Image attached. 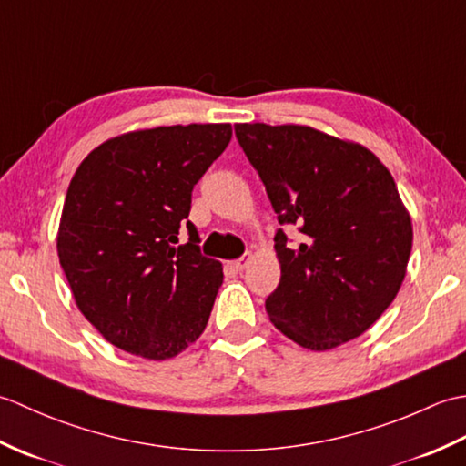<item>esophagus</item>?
I'll return each mask as SVG.
<instances>
[{
  "label": "esophagus",
  "instance_id": "34e87169",
  "mask_svg": "<svg viewBox=\"0 0 466 466\" xmlns=\"http://www.w3.org/2000/svg\"><path fill=\"white\" fill-rule=\"evenodd\" d=\"M250 260H252V256L250 254H244V256H240L238 260H232V262H228V268L230 270H234V272H242L246 266L250 264Z\"/></svg>",
  "mask_w": 466,
  "mask_h": 466
}]
</instances>
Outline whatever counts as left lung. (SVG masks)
Listing matches in <instances>:
<instances>
[{"instance_id":"obj_1","label":"left lung","mask_w":466,"mask_h":466,"mask_svg":"<svg viewBox=\"0 0 466 466\" xmlns=\"http://www.w3.org/2000/svg\"><path fill=\"white\" fill-rule=\"evenodd\" d=\"M282 228L274 250L282 276L266 299L276 329L310 350L349 342L397 296L412 248V226L390 172L359 144L309 126L236 124Z\"/></svg>"}]
</instances>
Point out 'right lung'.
<instances>
[{
  "label": "right lung",
  "instance_id": "1",
  "mask_svg": "<svg viewBox=\"0 0 466 466\" xmlns=\"http://www.w3.org/2000/svg\"><path fill=\"white\" fill-rule=\"evenodd\" d=\"M230 124L154 127L97 146L67 187L57 256L77 309L107 342L150 360L196 342L222 286L187 220ZM188 242L177 245L179 228Z\"/></svg>",
  "mask_w": 466,
  "mask_h": 466
}]
</instances>
